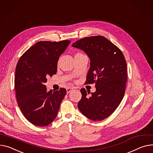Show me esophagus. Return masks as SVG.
Masks as SVG:
<instances>
[{
	"label": "esophagus",
	"mask_w": 153,
	"mask_h": 153,
	"mask_svg": "<svg viewBox=\"0 0 153 153\" xmlns=\"http://www.w3.org/2000/svg\"><path fill=\"white\" fill-rule=\"evenodd\" d=\"M73 90V87H68L66 88V91H67V94H69L70 93L71 91H72Z\"/></svg>",
	"instance_id": "obj_1"
}]
</instances>
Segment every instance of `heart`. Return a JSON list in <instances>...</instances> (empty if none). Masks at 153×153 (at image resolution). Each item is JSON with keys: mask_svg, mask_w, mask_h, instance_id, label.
<instances>
[{"mask_svg": "<svg viewBox=\"0 0 153 153\" xmlns=\"http://www.w3.org/2000/svg\"><path fill=\"white\" fill-rule=\"evenodd\" d=\"M79 54H81V53H77L76 54V55H79ZM75 55V56H76Z\"/></svg>", "mask_w": 153, "mask_h": 153, "instance_id": "obj_1", "label": "heart"}]
</instances>
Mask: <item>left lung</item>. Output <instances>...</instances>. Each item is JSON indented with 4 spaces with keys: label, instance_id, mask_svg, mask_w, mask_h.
Segmentation results:
<instances>
[{
    "label": "left lung",
    "instance_id": "8db88e82",
    "mask_svg": "<svg viewBox=\"0 0 153 153\" xmlns=\"http://www.w3.org/2000/svg\"><path fill=\"white\" fill-rule=\"evenodd\" d=\"M72 46L82 50L90 60L86 84L95 83L96 91L81 88L80 111L87 118L102 120L117 109L123 100L127 80V63L121 50L105 37H84Z\"/></svg>",
    "mask_w": 153,
    "mask_h": 153
}]
</instances>
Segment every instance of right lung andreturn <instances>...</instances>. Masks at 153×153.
<instances>
[{"instance_id":"add662e5","label":"right lung","mask_w":153,"mask_h":153,"mask_svg":"<svg viewBox=\"0 0 153 153\" xmlns=\"http://www.w3.org/2000/svg\"><path fill=\"white\" fill-rule=\"evenodd\" d=\"M71 43L40 41L30 47L17 63L15 88L17 103L26 119L33 125L44 127L56 118L66 90L47 91V77L57 71L59 56Z\"/></svg>"}]
</instances>
